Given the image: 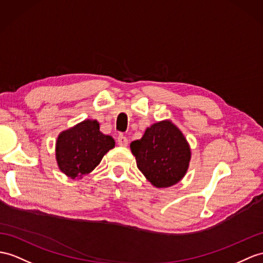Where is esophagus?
<instances>
[{"mask_svg": "<svg viewBox=\"0 0 263 263\" xmlns=\"http://www.w3.org/2000/svg\"><path fill=\"white\" fill-rule=\"evenodd\" d=\"M117 143H118L119 146L126 147V146L128 145V139H127V137L124 136V135H119V136L117 137Z\"/></svg>", "mask_w": 263, "mask_h": 263, "instance_id": "obj_1", "label": "esophagus"}]
</instances>
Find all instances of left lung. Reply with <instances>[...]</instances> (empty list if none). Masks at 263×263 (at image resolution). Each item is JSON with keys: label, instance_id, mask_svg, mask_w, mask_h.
I'll return each instance as SVG.
<instances>
[{"label": "left lung", "instance_id": "left-lung-1", "mask_svg": "<svg viewBox=\"0 0 263 263\" xmlns=\"http://www.w3.org/2000/svg\"><path fill=\"white\" fill-rule=\"evenodd\" d=\"M130 149L137 167L154 186L170 187L186 174L191 148L182 132L170 120L158 121L134 140Z\"/></svg>", "mask_w": 263, "mask_h": 263}]
</instances>
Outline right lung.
<instances>
[{
  "instance_id": "1",
  "label": "right lung",
  "mask_w": 263,
  "mask_h": 263,
  "mask_svg": "<svg viewBox=\"0 0 263 263\" xmlns=\"http://www.w3.org/2000/svg\"><path fill=\"white\" fill-rule=\"evenodd\" d=\"M114 147L115 140L99 130L98 121L87 119L58 136L57 163L68 177L81 178L92 172Z\"/></svg>"
}]
</instances>
